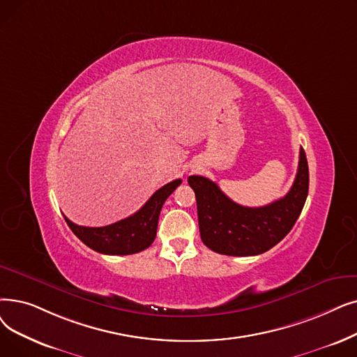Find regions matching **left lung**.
<instances>
[{
  "instance_id": "8db88e82",
  "label": "left lung",
  "mask_w": 357,
  "mask_h": 357,
  "mask_svg": "<svg viewBox=\"0 0 357 357\" xmlns=\"http://www.w3.org/2000/svg\"><path fill=\"white\" fill-rule=\"evenodd\" d=\"M201 241L211 251L231 257L266 252L280 242L296 223L309 190V169L301 147L298 174L290 191L264 207H243L225 195L213 181L192 175Z\"/></svg>"
}]
</instances>
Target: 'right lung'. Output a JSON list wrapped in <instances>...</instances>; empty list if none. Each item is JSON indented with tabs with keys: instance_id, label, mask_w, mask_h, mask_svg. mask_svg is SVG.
Segmentation results:
<instances>
[{
	"instance_id": "1",
	"label": "right lung",
	"mask_w": 357,
	"mask_h": 357,
	"mask_svg": "<svg viewBox=\"0 0 357 357\" xmlns=\"http://www.w3.org/2000/svg\"><path fill=\"white\" fill-rule=\"evenodd\" d=\"M181 179L166 183L154 192L147 203L132 215L103 227H86L64 219L73 234L93 251L106 255H131L147 250L156 238L159 214L166 198L172 194Z\"/></svg>"
}]
</instances>
